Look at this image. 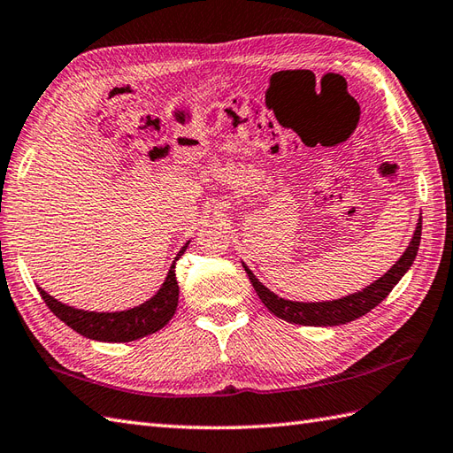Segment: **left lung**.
<instances>
[{
    "instance_id": "8db88e82",
    "label": "left lung",
    "mask_w": 453,
    "mask_h": 453,
    "mask_svg": "<svg viewBox=\"0 0 453 453\" xmlns=\"http://www.w3.org/2000/svg\"><path fill=\"white\" fill-rule=\"evenodd\" d=\"M420 229H423V218L418 216L411 243L407 245L403 255L397 258L395 265L388 270L384 276L374 280L371 286L363 288L361 291H355L351 296L332 299V301L304 303V301L283 299L276 296L274 291H270L265 283L258 281V278L252 274L245 262H241V265H243L260 301L265 303V307L270 312H274L278 319L293 322V324H301V326H340L363 317V314L372 311L378 303H382L388 297V293L395 288V283L405 276V272L413 265L418 245H420Z\"/></svg>"
}]
</instances>
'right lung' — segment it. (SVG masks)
<instances>
[{
  "instance_id": "1",
  "label": "right lung",
  "mask_w": 453,
  "mask_h": 453,
  "mask_svg": "<svg viewBox=\"0 0 453 453\" xmlns=\"http://www.w3.org/2000/svg\"><path fill=\"white\" fill-rule=\"evenodd\" d=\"M188 243L181 247L173 258L167 276L154 296L141 304H136L133 309L125 311H113V312H96V311H84L75 309L71 304H65L51 297L40 286L38 291L42 299L50 307V311L56 314L59 320L65 322L69 328L79 332L81 335L88 340L96 342H110V343H121V342H134L141 340L144 335H150L157 330H162L164 326L173 319L177 311L179 301V286L175 280V262L183 257Z\"/></svg>"
}]
</instances>
